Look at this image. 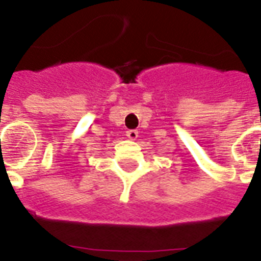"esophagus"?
<instances>
[{"label": "esophagus", "instance_id": "obj_1", "mask_svg": "<svg viewBox=\"0 0 261 261\" xmlns=\"http://www.w3.org/2000/svg\"><path fill=\"white\" fill-rule=\"evenodd\" d=\"M126 135H127V138L133 139V141H134V139L138 138V131H137V130H128L126 133Z\"/></svg>", "mask_w": 261, "mask_h": 261}]
</instances>
